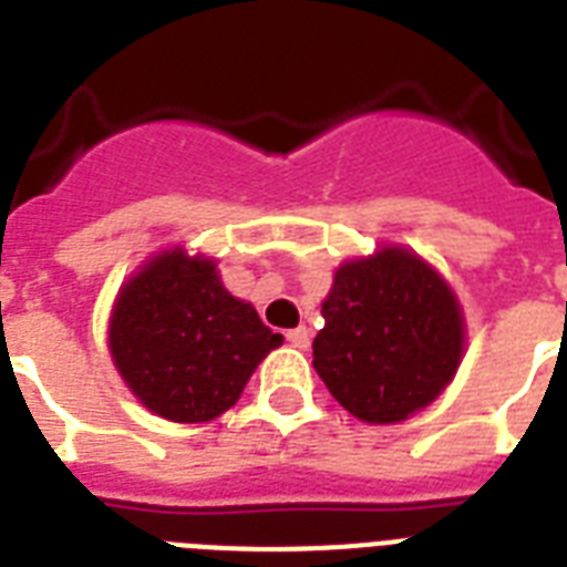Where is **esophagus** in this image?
<instances>
[{
  "mask_svg": "<svg viewBox=\"0 0 567 567\" xmlns=\"http://www.w3.org/2000/svg\"><path fill=\"white\" fill-rule=\"evenodd\" d=\"M288 344L291 347H300V350H306V347L311 344V329L309 327H297V329H288Z\"/></svg>",
  "mask_w": 567,
  "mask_h": 567,
  "instance_id": "obj_1",
  "label": "esophagus"
}]
</instances>
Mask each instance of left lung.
Masks as SVG:
<instances>
[{
  "label": "left lung",
  "mask_w": 567,
  "mask_h": 567,
  "mask_svg": "<svg viewBox=\"0 0 567 567\" xmlns=\"http://www.w3.org/2000/svg\"><path fill=\"white\" fill-rule=\"evenodd\" d=\"M315 371L364 423H400L450 385L465 350L456 293L421 256L382 247L336 270Z\"/></svg>",
  "instance_id": "left-lung-1"
}]
</instances>
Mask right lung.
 <instances>
[{
    "label": "right lung",
    "mask_w": 567,
    "mask_h": 567,
    "mask_svg": "<svg viewBox=\"0 0 567 567\" xmlns=\"http://www.w3.org/2000/svg\"><path fill=\"white\" fill-rule=\"evenodd\" d=\"M282 344L249 302L223 288L212 258H150L111 311L109 347L132 394L176 423L214 421L238 403L258 362Z\"/></svg>",
    "instance_id": "obj_1"
}]
</instances>
